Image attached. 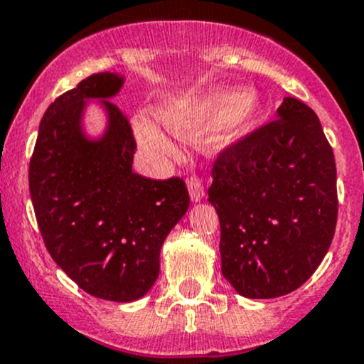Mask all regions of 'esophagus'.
<instances>
[{"instance_id":"1","label":"esophagus","mask_w":364,"mask_h":364,"mask_svg":"<svg viewBox=\"0 0 364 364\" xmlns=\"http://www.w3.org/2000/svg\"><path fill=\"white\" fill-rule=\"evenodd\" d=\"M188 192L193 202H200L204 198V186L198 178H190L188 179Z\"/></svg>"}]
</instances>
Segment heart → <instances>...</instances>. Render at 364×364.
I'll return each instance as SVG.
<instances>
[{
  "instance_id": "b5f03b06",
  "label": "heart",
  "mask_w": 364,
  "mask_h": 364,
  "mask_svg": "<svg viewBox=\"0 0 364 364\" xmlns=\"http://www.w3.org/2000/svg\"><path fill=\"white\" fill-rule=\"evenodd\" d=\"M259 118V99L252 89L213 90L202 95L174 99L162 112L166 129L174 136H188L211 124V143L228 146L255 131ZM136 134L141 146L156 159H169L176 153L174 143L155 122L139 117Z\"/></svg>"
}]
</instances>
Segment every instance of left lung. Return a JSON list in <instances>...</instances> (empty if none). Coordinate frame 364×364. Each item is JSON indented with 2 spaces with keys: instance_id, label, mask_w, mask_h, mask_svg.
I'll return each instance as SVG.
<instances>
[{
  "instance_id": "obj_1",
  "label": "left lung",
  "mask_w": 364,
  "mask_h": 364,
  "mask_svg": "<svg viewBox=\"0 0 364 364\" xmlns=\"http://www.w3.org/2000/svg\"><path fill=\"white\" fill-rule=\"evenodd\" d=\"M208 193L233 289L277 298L300 288L330 250L338 213L335 156L317 114L284 97L274 122L218 155Z\"/></svg>"
}]
</instances>
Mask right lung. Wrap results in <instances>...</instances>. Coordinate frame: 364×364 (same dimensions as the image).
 I'll use <instances>...</instances> for the list:
<instances>
[{
  "mask_svg": "<svg viewBox=\"0 0 364 364\" xmlns=\"http://www.w3.org/2000/svg\"><path fill=\"white\" fill-rule=\"evenodd\" d=\"M122 85L124 76L97 73L48 106L31 156L29 192L53 262L83 291L125 304L155 284L162 244L190 197L183 179L132 172V129L109 101ZM92 98L107 113L105 132L95 140L82 127Z\"/></svg>",
  "mask_w": 364,
  "mask_h": 364,
  "instance_id": "right-lung-1",
  "label": "right lung"
}]
</instances>
